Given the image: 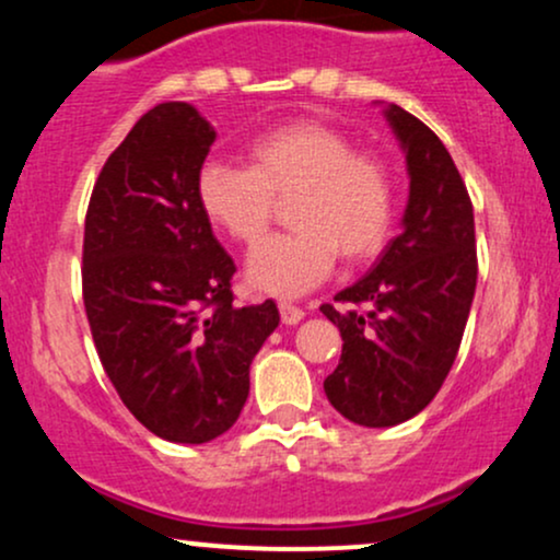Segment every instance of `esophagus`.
<instances>
[{
  "instance_id": "1",
  "label": "esophagus",
  "mask_w": 560,
  "mask_h": 560,
  "mask_svg": "<svg viewBox=\"0 0 560 560\" xmlns=\"http://www.w3.org/2000/svg\"><path fill=\"white\" fill-rule=\"evenodd\" d=\"M278 308H280L282 325H299V322L304 319V308L291 304V301H280Z\"/></svg>"
}]
</instances>
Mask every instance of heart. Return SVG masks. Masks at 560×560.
Segmentation results:
<instances>
[{
    "label": "heart",
    "mask_w": 560,
    "mask_h": 560,
    "mask_svg": "<svg viewBox=\"0 0 560 560\" xmlns=\"http://www.w3.org/2000/svg\"><path fill=\"white\" fill-rule=\"evenodd\" d=\"M246 164L209 160L196 175L203 217L238 246L256 248L278 203L288 225L248 261L259 291L299 295L330 275L335 259L364 265L385 248L396 220V177L372 151L322 122H291L256 136Z\"/></svg>",
    "instance_id": "heart-1"
}]
</instances>
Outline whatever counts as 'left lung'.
Instances as JSON below:
<instances>
[{
	"instance_id": "obj_1",
	"label": "left lung",
	"mask_w": 560,
	"mask_h": 560,
	"mask_svg": "<svg viewBox=\"0 0 560 560\" xmlns=\"http://www.w3.org/2000/svg\"><path fill=\"white\" fill-rule=\"evenodd\" d=\"M385 117L411 177L404 233L370 275L335 295L343 306H319L343 338L325 393L361 427L400 424L438 396L477 288L475 209L448 149L398 104Z\"/></svg>"
}]
</instances>
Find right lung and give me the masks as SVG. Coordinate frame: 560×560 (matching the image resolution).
<instances>
[{
    "label": "right lung",
    "mask_w": 560,
    "mask_h": 560,
    "mask_svg": "<svg viewBox=\"0 0 560 560\" xmlns=\"http://www.w3.org/2000/svg\"><path fill=\"white\" fill-rule=\"evenodd\" d=\"M214 128L186 102L151 107L109 154L83 230V304L128 411L170 443H209L241 417L275 301L235 306V265L196 199Z\"/></svg>",
    "instance_id": "add662e5"
}]
</instances>
